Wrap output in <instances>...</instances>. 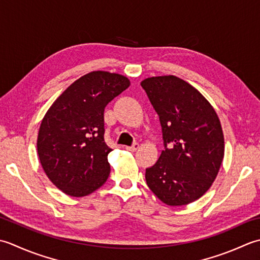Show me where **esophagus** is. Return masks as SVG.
<instances>
[{
	"instance_id": "esophagus-1",
	"label": "esophagus",
	"mask_w": 260,
	"mask_h": 260,
	"mask_svg": "<svg viewBox=\"0 0 260 260\" xmlns=\"http://www.w3.org/2000/svg\"><path fill=\"white\" fill-rule=\"evenodd\" d=\"M138 148H139V144H138V142H135V144L132 146L125 147V149L129 150V151H136V150H138Z\"/></svg>"
}]
</instances>
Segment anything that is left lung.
Masks as SVG:
<instances>
[{
  "instance_id": "obj_1",
  "label": "left lung",
  "mask_w": 260,
  "mask_h": 260,
  "mask_svg": "<svg viewBox=\"0 0 260 260\" xmlns=\"http://www.w3.org/2000/svg\"><path fill=\"white\" fill-rule=\"evenodd\" d=\"M159 116L164 149L146 169V182L167 205L194 202L208 190L224 156V138L214 109L198 89L176 76L141 82Z\"/></svg>"
}]
</instances>
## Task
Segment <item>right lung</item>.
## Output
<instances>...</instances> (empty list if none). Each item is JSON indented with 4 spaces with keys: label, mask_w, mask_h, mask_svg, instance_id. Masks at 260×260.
<instances>
[{
    "label": "right lung",
    "mask_w": 260,
    "mask_h": 260,
    "mask_svg": "<svg viewBox=\"0 0 260 260\" xmlns=\"http://www.w3.org/2000/svg\"><path fill=\"white\" fill-rule=\"evenodd\" d=\"M129 85V79L119 74L88 73L74 82L42 119L39 159L63 193L85 197L107 182L112 149L104 141V110Z\"/></svg>",
    "instance_id": "obj_1"
}]
</instances>
